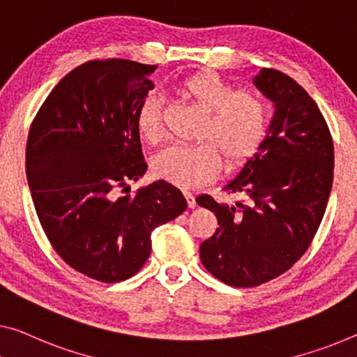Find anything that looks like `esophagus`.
<instances>
[{
	"mask_svg": "<svg viewBox=\"0 0 357 357\" xmlns=\"http://www.w3.org/2000/svg\"><path fill=\"white\" fill-rule=\"evenodd\" d=\"M185 197H186V202H188V207L190 209H195L196 207V197L193 193H190V191H185Z\"/></svg>",
	"mask_w": 357,
	"mask_h": 357,
	"instance_id": "34e87169",
	"label": "esophagus"
}]
</instances>
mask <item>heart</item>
<instances>
[{"label": "heart", "instance_id": "obj_1", "mask_svg": "<svg viewBox=\"0 0 357 357\" xmlns=\"http://www.w3.org/2000/svg\"><path fill=\"white\" fill-rule=\"evenodd\" d=\"M178 91L204 112L195 130L193 145H172L153 161V171L183 188L212 178L220 167L239 166L255 151L268 126V107L252 91L233 87L212 71H197L178 83ZM137 130L146 144L162 137L161 102L148 96L137 113Z\"/></svg>", "mask_w": 357, "mask_h": 357}]
</instances>
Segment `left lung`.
Returning <instances> with one entry per match:
<instances>
[{
    "instance_id": "obj_1",
    "label": "left lung",
    "mask_w": 357,
    "mask_h": 357,
    "mask_svg": "<svg viewBox=\"0 0 357 357\" xmlns=\"http://www.w3.org/2000/svg\"><path fill=\"white\" fill-rule=\"evenodd\" d=\"M254 83L276 112L259 150L225 186L245 201L196 199L218 222L199 248L202 265L233 287L260 286L300 260L324 217L333 180L332 135L308 92L274 68H261Z\"/></svg>"
}]
</instances>
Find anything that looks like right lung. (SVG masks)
<instances>
[{
	"label": "right lung",
	"instance_id": "1",
	"mask_svg": "<svg viewBox=\"0 0 357 357\" xmlns=\"http://www.w3.org/2000/svg\"><path fill=\"white\" fill-rule=\"evenodd\" d=\"M155 70L124 59L79 65L47 96L26 139V178L49 243L100 282L134 276L153 229L186 209L182 191L164 180L129 195L148 167L135 121Z\"/></svg>",
	"mask_w": 357,
	"mask_h": 357
}]
</instances>
